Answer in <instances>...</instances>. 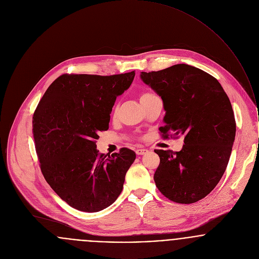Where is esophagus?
Listing matches in <instances>:
<instances>
[{
	"instance_id": "34e87169",
	"label": "esophagus",
	"mask_w": 259,
	"mask_h": 259,
	"mask_svg": "<svg viewBox=\"0 0 259 259\" xmlns=\"http://www.w3.org/2000/svg\"><path fill=\"white\" fill-rule=\"evenodd\" d=\"M148 153V150L147 149H138L137 151H136V154L138 155V156H142V155H145V154H147Z\"/></svg>"
}]
</instances>
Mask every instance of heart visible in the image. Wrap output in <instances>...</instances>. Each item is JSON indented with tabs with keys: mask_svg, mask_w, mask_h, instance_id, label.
Instances as JSON below:
<instances>
[{
	"mask_svg": "<svg viewBox=\"0 0 259 259\" xmlns=\"http://www.w3.org/2000/svg\"><path fill=\"white\" fill-rule=\"evenodd\" d=\"M152 96H153L152 93H143L141 95V97H140V101H144V100H146V99H148V98H150Z\"/></svg>",
	"mask_w": 259,
	"mask_h": 259,
	"instance_id": "heart-1",
	"label": "heart"
}]
</instances>
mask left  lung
Segmentation results:
<instances>
[{"label":"left lung","instance_id":"obj_1","mask_svg":"<svg viewBox=\"0 0 259 259\" xmlns=\"http://www.w3.org/2000/svg\"><path fill=\"white\" fill-rule=\"evenodd\" d=\"M141 78L163 99V138L171 132L184 136L180 152L155 150L160 157L156 186L172 202L195 203L216 187L227 168L236 132L231 102L215 77L187 64L142 72Z\"/></svg>","mask_w":259,"mask_h":259}]
</instances>
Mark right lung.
Segmentation results:
<instances>
[{
	"label": "right lung",
	"instance_id": "add662e5",
	"mask_svg": "<svg viewBox=\"0 0 259 259\" xmlns=\"http://www.w3.org/2000/svg\"><path fill=\"white\" fill-rule=\"evenodd\" d=\"M135 75L63 74L37 105L32 132L41 172L72 208L98 212L122 191L135 152L122 148L107 157L96 150V140L108 130L116 96L131 87Z\"/></svg>",
	"mask_w": 259,
	"mask_h": 259
}]
</instances>
